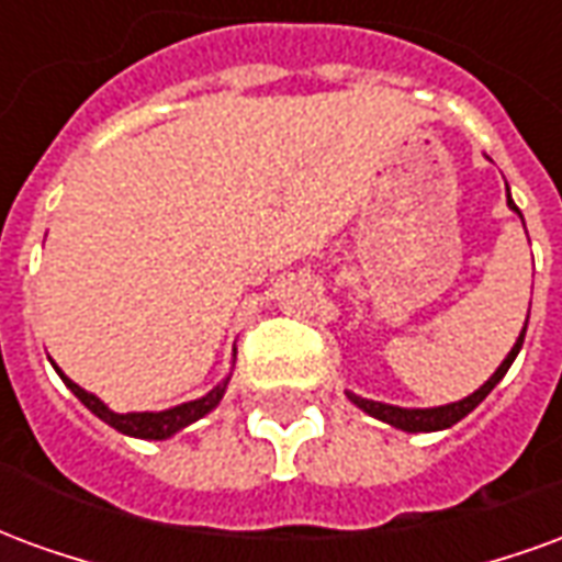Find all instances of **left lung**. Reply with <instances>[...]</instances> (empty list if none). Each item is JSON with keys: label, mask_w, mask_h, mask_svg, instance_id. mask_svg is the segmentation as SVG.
<instances>
[{"label": "left lung", "mask_w": 562, "mask_h": 562, "mask_svg": "<svg viewBox=\"0 0 562 562\" xmlns=\"http://www.w3.org/2000/svg\"><path fill=\"white\" fill-rule=\"evenodd\" d=\"M508 207L515 210V213L520 216V210L515 207L512 195H508ZM520 222H524V216H520ZM527 322H530V313H527ZM527 322H524V328H520L518 340H515V346H512V352H508L506 358H503V364L494 370V376L487 379L482 389L472 391L470 397H463V401L446 403V406H430V409H406V406H391V403L367 401V397L355 394V391H346V397H349L358 409H364L367 415H373V418L391 424V427H397V430H406V434H434V430H446V427H451V424H458L460 418H467V415H470L472 409H475V406H479V403H482L484 397L496 389V382L506 376L508 367H512V361L518 358L520 346H524Z\"/></svg>", "instance_id": "8db88e82"}]
</instances>
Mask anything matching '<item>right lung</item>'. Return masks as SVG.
Listing matches in <instances>:
<instances>
[{"label":"right lung","mask_w":562,"mask_h":562,"mask_svg":"<svg viewBox=\"0 0 562 562\" xmlns=\"http://www.w3.org/2000/svg\"><path fill=\"white\" fill-rule=\"evenodd\" d=\"M54 364V361H50ZM54 370L59 373V379L66 382L68 391L78 397L92 415H99L104 424H111L114 430L126 436H135V439H168V436L180 434L183 427L189 424H195L198 418H204L207 413H213L216 406H220L222 394L228 389V382H232V373L222 379L216 389H210L204 397H198V401L180 403V406H171V409H161V413H114V409H108V403H102L95 394L90 391H83L78 382H71V379L54 364Z\"/></svg>","instance_id":"1"}]
</instances>
